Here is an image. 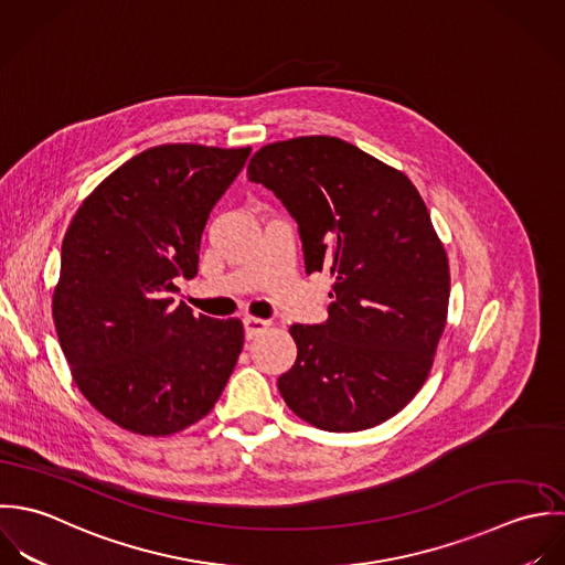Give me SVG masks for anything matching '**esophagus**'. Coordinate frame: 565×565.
Segmentation results:
<instances>
[{"instance_id":"1","label":"esophagus","mask_w":565,"mask_h":565,"mask_svg":"<svg viewBox=\"0 0 565 565\" xmlns=\"http://www.w3.org/2000/svg\"><path fill=\"white\" fill-rule=\"evenodd\" d=\"M268 321L264 319H257V317H244V332H246V339H255L259 334H264L268 330Z\"/></svg>"}]
</instances>
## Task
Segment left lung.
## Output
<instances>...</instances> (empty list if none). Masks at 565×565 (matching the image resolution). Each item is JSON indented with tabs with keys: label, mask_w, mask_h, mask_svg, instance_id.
Masks as SVG:
<instances>
[{
	"label": "left lung",
	"mask_w": 565,
	"mask_h": 565,
	"mask_svg": "<svg viewBox=\"0 0 565 565\" xmlns=\"http://www.w3.org/2000/svg\"><path fill=\"white\" fill-rule=\"evenodd\" d=\"M248 181L297 221L306 270L334 277L330 319L290 328L284 402L328 433L391 419L424 386L448 319V255L424 199L404 172L328 135L259 148Z\"/></svg>",
	"instance_id": "8db88e82"
}]
</instances>
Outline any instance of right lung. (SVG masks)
Wrapping results in <instances>:
<instances>
[{
    "instance_id": "obj_1",
    "label": "right lung",
    "mask_w": 565,
    "mask_h": 565,
    "mask_svg": "<svg viewBox=\"0 0 565 565\" xmlns=\"http://www.w3.org/2000/svg\"><path fill=\"white\" fill-rule=\"evenodd\" d=\"M248 154V146L148 148L83 201L65 233L56 334L81 393L128 433L190 428L237 362L242 321L194 317L174 295L181 277H196L210 212Z\"/></svg>"
}]
</instances>
